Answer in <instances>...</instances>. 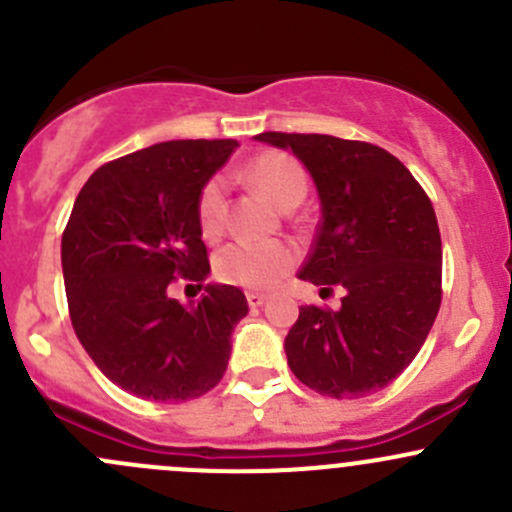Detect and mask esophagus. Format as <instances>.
<instances>
[{"instance_id":"obj_1","label":"esophagus","mask_w":512,"mask_h":512,"mask_svg":"<svg viewBox=\"0 0 512 512\" xmlns=\"http://www.w3.org/2000/svg\"><path fill=\"white\" fill-rule=\"evenodd\" d=\"M267 302V294L265 292H247V304H250L252 309L262 307V304Z\"/></svg>"}]
</instances>
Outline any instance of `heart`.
Returning a JSON list of instances; mask_svg holds the SVG:
<instances>
[{
	"label": "heart",
	"mask_w": 512,
	"mask_h": 512,
	"mask_svg": "<svg viewBox=\"0 0 512 512\" xmlns=\"http://www.w3.org/2000/svg\"><path fill=\"white\" fill-rule=\"evenodd\" d=\"M245 178L252 188L272 200L277 208L292 210L307 195L304 168L287 153H262L247 165ZM227 185L223 178L205 183L198 198V223L205 237H218L225 225ZM297 247L289 242H232L215 257V272L227 285L245 289H272L294 270Z\"/></svg>",
	"instance_id": "heart-1"
}]
</instances>
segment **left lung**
<instances>
[{
  "instance_id": "obj_1",
  "label": "left lung",
  "mask_w": 512,
  "mask_h": 512,
  "mask_svg": "<svg viewBox=\"0 0 512 512\" xmlns=\"http://www.w3.org/2000/svg\"><path fill=\"white\" fill-rule=\"evenodd\" d=\"M289 148L317 185L322 220L299 280L342 307L304 304L285 339L304 386L359 399L389 386L414 361L441 307V232L426 190L399 158L324 133L255 136Z\"/></svg>"
}]
</instances>
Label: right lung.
Returning a JSON list of instances; mask_svg holds the SVG:
<instances>
[{
    "label": "right lung",
    "mask_w": 512,
    "mask_h": 512,
    "mask_svg": "<svg viewBox=\"0 0 512 512\" xmlns=\"http://www.w3.org/2000/svg\"><path fill=\"white\" fill-rule=\"evenodd\" d=\"M237 141H168L101 165L61 237L69 314L86 354L148 401H188L218 386L242 289L208 285L195 304L168 297L178 277L210 272L198 198Z\"/></svg>",
    "instance_id": "1"
}]
</instances>
